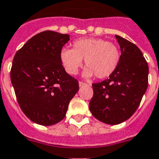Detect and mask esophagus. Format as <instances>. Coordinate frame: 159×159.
Returning a JSON list of instances; mask_svg holds the SVG:
<instances>
[{
  "mask_svg": "<svg viewBox=\"0 0 159 159\" xmlns=\"http://www.w3.org/2000/svg\"><path fill=\"white\" fill-rule=\"evenodd\" d=\"M79 84H80V86L82 87V86H84V85H85V84H87L86 83H84V82H82V81H80L79 82ZM90 85V84H89Z\"/></svg>",
  "mask_w": 159,
  "mask_h": 159,
  "instance_id": "esophagus-1",
  "label": "esophagus"
}]
</instances>
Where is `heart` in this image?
Returning a JSON list of instances; mask_svg holds the SVG:
<instances>
[{
  "instance_id": "1",
  "label": "heart",
  "mask_w": 159,
  "mask_h": 159,
  "mask_svg": "<svg viewBox=\"0 0 159 159\" xmlns=\"http://www.w3.org/2000/svg\"><path fill=\"white\" fill-rule=\"evenodd\" d=\"M59 58L65 71L70 75L78 73L84 59L87 66L84 75H95L97 78L104 79L116 70L120 60V51L116 44L106 39L84 38L73 43V49L62 48Z\"/></svg>"
}]
</instances>
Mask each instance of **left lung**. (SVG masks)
<instances>
[{"label": "left lung", "mask_w": 159, "mask_h": 159, "mask_svg": "<svg viewBox=\"0 0 159 159\" xmlns=\"http://www.w3.org/2000/svg\"><path fill=\"white\" fill-rule=\"evenodd\" d=\"M120 60L115 72L105 80L92 84L89 111L97 120L116 125L129 119L141 103L148 84V65L134 43L116 35Z\"/></svg>", "instance_id": "obj_1"}]
</instances>
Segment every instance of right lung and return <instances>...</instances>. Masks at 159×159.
<instances>
[{
	"label": "right lung",
	"instance_id": "1",
	"mask_svg": "<svg viewBox=\"0 0 159 159\" xmlns=\"http://www.w3.org/2000/svg\"><path fill=\"white\" fill-rule=\"evenodd\" d=\"M70 35L44 31L33 36L16 52L11 81L21 111L39 125L51 126L66 115L79 82L68 75L59 53Z\"/></svg>",
	"mask_w": 159,
	"mask_h": 159
}]
</instances>
